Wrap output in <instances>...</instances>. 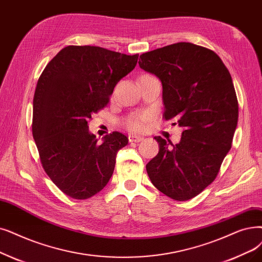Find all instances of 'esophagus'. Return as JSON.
Here are the masks:
<instances>
[{
  "label": "esophagus",
  "mask_w": 262,
  "mask_h": 262,
  "mask_svg": "<svg viewBox=\"0 0 262 262\" xmlns=\"http://www.w3.org/2000/svg\"><path fill=\"white\" fill-rule=\"evenodd\" d=\"M143 140V137L141 136H136V135H129L128 136V141L129 142H140Z\"/></svg>",
  "instance_id": "1"
}]
</instances>
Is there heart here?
I'll list each match as a JSON object with an SVG mask.
<instances>
[{
  "instance_id": "heart-1",
  "label": "heart",
  "mask_w": 262,
  "mask_h": 262,
  "mask_svg": "<svg viewBox=\"0 0 262 262\" xmlns=\"http://www.w3.org/2000/svg\"><path fill=\"white\" fill-rule=\"evenodd\" d=\"M147 121L146 115H134L125 121V126L130 132H141L144 128L145 122Z\"/></svg>"
}]
</instances>
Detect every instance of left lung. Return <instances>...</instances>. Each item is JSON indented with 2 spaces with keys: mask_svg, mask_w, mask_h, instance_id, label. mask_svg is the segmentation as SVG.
I'll list each match as a JSON object with an SVG mask.
<instances>
[{
  "mask_svg": "<svg viewBox=\"0 0 262 262\" xmlns=\"http://www.w3.org/2000/svg\"><path fill=\"white\" fill-rule=\"evenodd\" d=\"M139 66L163 84V118L176 119L181 141L162 137L158 154L146 164L152 184L178 201L196 197L217 177L231 149L238 104L229 71L214 51L177 42L140 55Z\"/></svg>",
  "mask_w": 262,
  "mask_h": 262,
  "instance_id": "8db88e82",
  "label": "left lung"
}]
</instances>
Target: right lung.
<instances>
[{
  "mask_svg": "<svg viewBox=\"0 0 262 262\" xmlns=\"http://www.w3.org/2000/svg\"><path fill=\"white\" fill-rule=\"evenodd\" d=\"M138 56L67 46L41 73L33 99V138L43 170L65 195L88 199L109 182L117 153L128 138L113 132L98 143L88 122L109 103L113 89L134 70Z\"/></svg>",
  "mask_w": 262,
  "mask_h": 262,
  "instance_id": "obj_1",
  "label": "right lung"
}]
</instances>
